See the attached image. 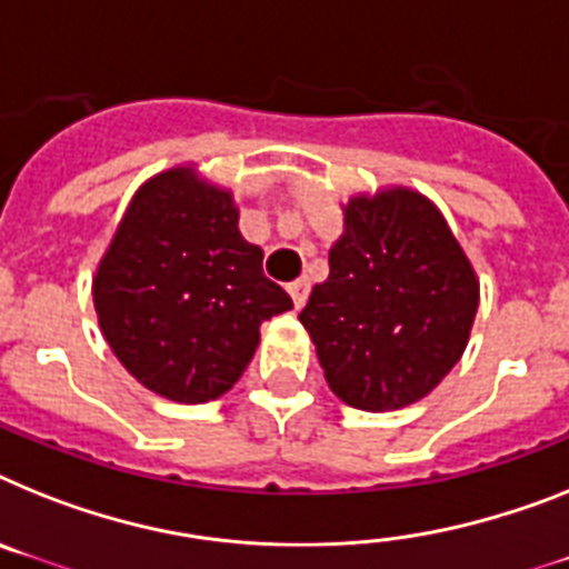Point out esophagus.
Wrapping results in <instances>:
<instances>
[{
  "mask_svg": "<svg viewBox=\"0 0 569 569\" xmlns=\"http://www.w3.org/2000/svg\"><path fill=\"white\" fill-rule=\"evenodd\" d=\"M289 295H292V300H295V309L303 307V303H307V298H309V280H307V277H298L295 283H289Z\"/></svg>",
  "mask_w": 569,
  "mask_h": 569,
  "instance_id": "1",
  "label": "esophagus"
}]
</instances>
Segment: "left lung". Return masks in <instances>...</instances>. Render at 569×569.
I'll return each mask as SVG.
<instances>
[{
    "instance_id": "1",
    "label": "left lung",
    "mask_w": 569,
    "mask_h": 569,
    "mask_svg": "<svg viewBox=\"0 0 569 569\" xmlns=\"http://www.w3.org/2000/svg\"><path fill=\"white\" fill-rule=\"evenodd\" d=\"M480 280L428 196L358 193L329 248V277L298 315L332 393L358 410L419 402L471 336Z\"/></svg>"
}]
</instances>
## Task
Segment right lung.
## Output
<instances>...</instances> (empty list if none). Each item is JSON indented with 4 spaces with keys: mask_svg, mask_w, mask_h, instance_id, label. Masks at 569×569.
Returning <instances> with one entry per match:
<instances>
[{
    "mask_svg": "<svg viewBox=\"0 0 569 569\" xmlns=\"http://www.w3.org/2000/svg\"><path fill=\"white\" fill-rule=\"evenodd\" d=\"M100 332L130 376L170 402L202 405L237 385L260 323L292 309L240 233L231 190L193 164L136 190L92 280Z\"/></svg>",
    "mask_w": 569,
    "mask_h": 569,
    "instance_id": "right-lung-1",
    "label": "right lung"
}]
</instances>
